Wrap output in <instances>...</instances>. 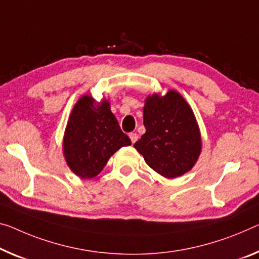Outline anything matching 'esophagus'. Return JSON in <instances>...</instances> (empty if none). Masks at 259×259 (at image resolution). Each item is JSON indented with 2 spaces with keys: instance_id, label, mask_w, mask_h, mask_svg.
<instances>
[{
  "instance_id": "1",
  "label": "esophagus",
  "mask_w": 259,
  "mask_h": 259,
  "mask_svg": "<svg viewBox=\"0 0 259 259\" xmlns=\"http://www.w3.org/2000/svg\"><path fill=\"white\" fill-rule=\"evenodd\" d=\"M138 138H139V137H138L137 133H130V139H131V141H132V143L137 142Z\"/></svg>"
}]
</instances>
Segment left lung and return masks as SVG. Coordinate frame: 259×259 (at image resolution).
Returning a JSON list of instances; mask_svg holds the SVG:
<instances>
[{"label": "left lung", "instance_id": "obj_1", "mask_svg": "<svg viewBox=\"0 0 259 259\" xmlns=\"http://www.w3.org/2000/svg\"><path fill=\"white\" fill-rule=\"evenodd\" d=\"M146 133L134 143L150 168L166 178L192 169L201 150L194 114L185 99L170 90L165 96L147 97L143 107Z\"/></svg>", "mask_w": 259, "mask_h": 259}]
</instances>
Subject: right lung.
<instances>
[{"instance_id": "right-lung-1", "label": "right lung", "mask_w": 259, "mask_h": 259, "mask_svg": "<svg viewBox=\"0 0 259 259\" xmlns=\"http://www.w3.org/2000/svg\"><path fill=\"white\" fill-rule=\"evenodd\" d=\"M131 140L120 130L111 112L109 102L95 105L90 96H83L74 106L67 124L63 153L71 171L82 178L101 172L111 155Z\"/></svg>"}]
</instances>
